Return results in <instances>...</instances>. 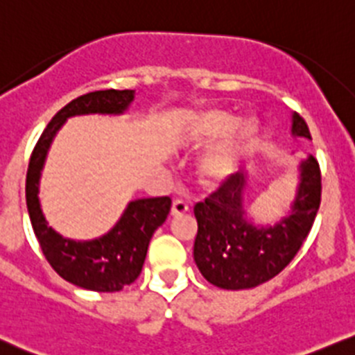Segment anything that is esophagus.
I'll return each mask as SVG.
<instances>
[{"instance_id":"34e87169","label":"esophagus","mask_w":355,"mask_h":355,"mask_svg":"<svg viewBox=\"0 0 355 355\" xmlns=\"http://www.w3.org/2000/svg\"><path fill=\"white\" fill-rule=\"evenodd\" d=\"M188 209H190V205H188L184 200H181V198H178V200L172 202L171 214L172 216H181V214H184V212H187Z\"/></svg>"}]
</instances>
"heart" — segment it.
Masks as SVG:
<instances>
[{
  "mask_svg": "<svg viewBox=\"0 0 355 355\" xmlns=\"http://www.w3.org/2000/svg\"><path fill=\"white\" fill-rule=\"evenodd\" d=\"M237 123V118L234 114L226 113L221 110H207L198 114L191 127L187 132V139L191 144H207L219 139L225 134L230 132ZM256 136V125L245 123L235 137L226 141L219 148H216L212 153L207 155L204 160V175L209 181H225L228 180L241 162L244 151L251 146L252 139Z\"/></svg>",
  "mask_w": 355,
  "mask_h": 355,
  "instance_id": "1",
  "label": "heart"
}]
</instances>
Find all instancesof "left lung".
Returning a JSON list of instances; mask_svg holds the SVG:
<instances>
[{
	"mask_svg": "<svg viewBox=\"0 0 355 355\" xmlns=\"http://www.w3.org/2000/svg\"><path fill=\"white\" fill-rule=\"evenodd\" d=\"M293 136L312 139L306 121L293 114ZM244 174L230 175L195 205L198 223L193 258L202 275L221 289H249L270 281L298 254L320 205L319 162L309 157L300 165V187L291 214L273 226H254L242 209Z\"/></svg>",
	"mask_w": 355,
	"mask_h": 355,
	"instance_id": "obj_1",
	"label": "left lung"
}]
</instances>
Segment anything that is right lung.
<instances>
[{"mask_svg": "<svg viewBox=\"0 0 355 355\" xmlns=\"http://www.w3.org/2000/svg\"><path fill=\"white\" fill-rule=\"evenodd\" d=\"M134 101V90H96L80 96L57 111L40 136L26 175V202L33 230L46 261L62 279L78 288L114 293L132 284L143 270L148 244L171 211V198H139L127 205L120 221L94 241H71L53 232L45 221L38 198L40 174L57 130L69 116L90 113L120 114Z\"/></svg>", "mask_w": 355, "mask_h": 355, "instance_id": "1", "label": "right lung"}]
</instances>
